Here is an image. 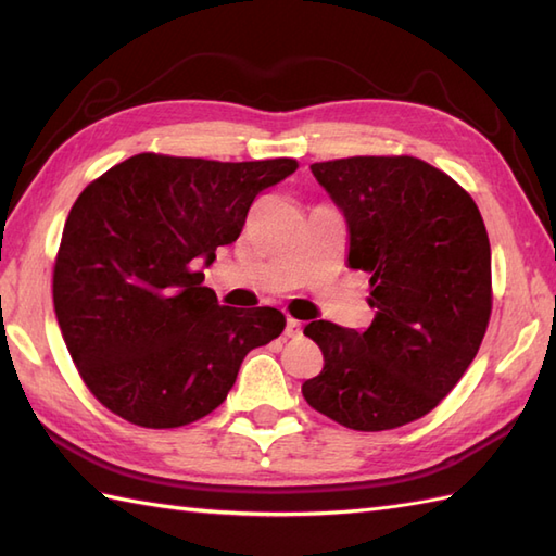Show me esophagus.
Masks as SVG:
<instances>
[{"instance_id": "34e87169", "label": "esophagus", "mask_w": 556, "mask_h": 556, "mask_svg": "<svg viewBox=\"0 0 556 556\" xmlns=\"http://www.w3.org/2000/svg\"><path fill=\"white\" fill-rule=\"evenodd\" d=\"M285 334H287L289 339H296V337H301V323H299V320H293V317H289Z\"/></svg>"}]
</instances>
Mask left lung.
Wrapping results in <instances>:
<instances>
[{
  "instance_id": "8db88e82",
  "label": "left lung",
  "mask_w": 556,
  "mask_h": 556,
  "mask_svg": "<svg viewBox=\"0 0 556 556\" xmlns=\"http://www.w3.org/2000/svg\"><path fill=\"white\" fill-rule=\"evenodd\" d=\"M349 224V267L370 275L365 329L305 325L323 372L301 392L361 432L394 430L452 392L488 332L492 257L476 200L410 155L311 164Z\"/></svg>"
}]
</instances>
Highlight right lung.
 Returning a JSON list of instances; mask_svg holds the SVG:
<instances>
[{"mask_svg": "<svg viewBox=\"0 0 556 556\" xmlns=\"http://www.w3.org/2000/svg\"><path fill=\"white\" fill-rule=\"evenodd\" d=\"M296 169L291 157L140 152L83 188L52 299L78 375L104 408L152 430L195 422L227 399L245 353L281 334L277 308L219 305L198 265L239 239L260 191Z\"/></svg>", "mask_w": 556, "mask_h": 556, "instance_id": "obj_1", "label": "right lung"}]
</instances>
